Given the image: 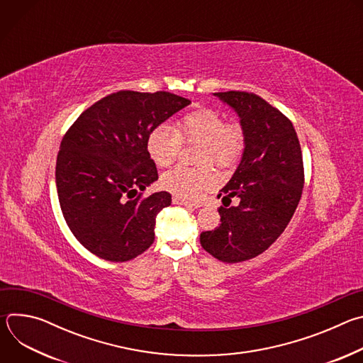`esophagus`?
<instances>
[{"instance_id": "1", "label": "esophagus", "mask_w": 363, "mask_h": 363, "mask_svg": "<svg viewBox=\"0 0 363 363\" xmlns=\"http://www.w3.org/2000/svg\"><path fill=\"white\" fill-rule=\"evenodd\" d=\"M172 201H174V203H179V205H184V206H186V208H191V210H194V208H198V206H199V203L191 202V201H188V199H184V198H179V196H174V198H172Z\"/></svg>"}]
</instances>
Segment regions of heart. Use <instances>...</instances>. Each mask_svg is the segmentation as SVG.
<instances>
[{
	"label": "heart",
	"instance_id": "1",
	"mask_svg": "<svg viewBox=\"0 0 363 363\" xmlns=\"http://www.w3.org/2000/svg\"><path fill=\"white\" fill-rule=\"evenodd\" d=\"M245 129L241 122H225L224 116L208 108H201L184 115L177 129L161 123L155 126L146 139V150L153 164L161 168L172 165L182 143H199L198 162H211L227 168L234 165L245 147ZM217 175L210 167L198 169L178 167L161 178V185L179 198L196 201L214 188Z\"/></svg>",
	"mask_w": 363,
	"mask_h": 363
}]
</instances>
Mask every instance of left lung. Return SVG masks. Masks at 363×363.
Returning a JSON list of instances; mask_svg holds the SVG:
<instances>
[{"label":"left lung","instance_id":"obj_1","mask_svg":"<svg viewBox=\"0 0 363 363\" xmlns=\"http://www.w3.org/2000/svg\"><path fill=\"white\" fill-rule=\"evenodd\" d=\"M238 113L247 140L241 162L218 196L238 198L220 206L221 224L202 231V248L224 263H241L266 251L289 225L301 196V147L290 119L251 91H220Z\"/></svg>","mask_w":363,"mask_h":363}]
</instances>
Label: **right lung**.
Masks as SVG:
<instances>
[{"label": "right lung", "instance_id": "right-lung-1", "mask_svg": "<svg viewBox=\"0 0 363 363\" xmlns=\"http://www.w3.org/2000/svg\"><path fill=\"white\" fill-rule=\"evenodd\" d=\"M189 103L169 91L119 90L93 103L63 136L60 208L77 241L103 260L129 262L152 245L157 216L172 198L167 191L143 196L158 179L146 139Z\"/></svg>", "mask_w": 363, "mask_h": 363}]
</instances>
